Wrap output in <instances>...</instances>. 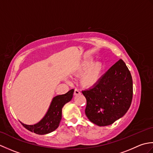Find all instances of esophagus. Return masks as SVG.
I'll list each match as a JSON object with an SVG mask.
<instances>
[{
    "instance_id": "esophagus-1",
    "label": "esophagus",
    "mask_w": 153,
    "mask_h": 153,
    "mask_svg": "<svg viewBox=\"0 0 153 153\" xmlns=\"http://www.w3.org/2000/svg\"><path fill=\"white\" fill-rule=\"evenodd\" d=\"M80 91L79 89H75L74 90V95H79V94H80Z\"/></svg>"
}]
</instances>
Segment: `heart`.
Wrapping results in <instances>:
<instances>
[{
  "label": "heart",
  "mask_w": 153,
  "mask_h": 153,
  "mask_svg": "<svg viewBox=\"0 0 153 153\" xmlns=\"http://www.w3.org/2000/svg\"><path fill=\"white\" fill-rule=\"evenodd\" d=\"M103 69V64L100 61L90 64L89 60H83L78 66L79 71H85L81 77V82L85 86H93L99 82Z\"/></svg>",
  "instance_id": "heart-1"
}]
</instances>
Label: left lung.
Returning <instances> with one entry per match:
<instances>
[{
    "mask_svg": "<svg viewBox=\"0 0 153 153\" xmlns=\"http://www.w3.org/2000/svg\"><path fill=\"white\" fill-rule=\"evenodd\" d=\"M82 93L87 100L85 114L90 121L99 126L111 125L130 107L133 97L130 71L120 59L95 85Z\"/></svg>",
    "mask_w": 153,
    "mask_h": 153,
    "instance_id": "8db88e82",
    "label": "left lung"
}]
</instances>
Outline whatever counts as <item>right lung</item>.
<instances>
[{
	"instance_id": "1",
	"label": "right lung",
	"mask_w": 153,
	"mask_h": 153,
	"mask_svg": "<svg viewBox=\"0 0 153 153\" xmlns=\"http://www.w3.org/2000/svg\"><path fill=\"white\" fill-rule=\"evenodd\" d=\"M74 92V89H71L66 94L53 97L47 112L37 123L27 125L21 122L22 124L29 131L39 135H45L54 131L59 126L63 106L72 99Z\"/></svg>"
}]
</instances>
